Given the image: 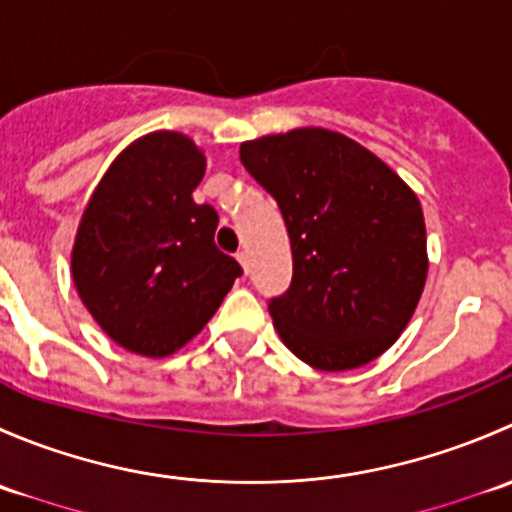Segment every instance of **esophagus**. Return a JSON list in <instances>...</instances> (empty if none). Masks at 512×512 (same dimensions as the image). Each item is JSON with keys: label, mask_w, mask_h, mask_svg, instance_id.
Segmentation results:
<instances>
[{"label": "esophagus", "mask_w": 512, "mask_h": 512, "mask_svg": "<svg viewBox=\"0 0 512 512\" xmlns=\"http://www.w3.org/2000/svg\"><path fill=\"white\" fill-rule=\"evenodd\" d=\"M237 262H240V265H242V270H245V275H250V260H247V252H237Z\"/></svg>", "instance_id": "34e87169"}]
</instances>
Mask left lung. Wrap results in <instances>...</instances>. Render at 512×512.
<instances>
[{"label":"left lung","instance_id":"8db88e82","mask_svg":"<svg viewBox=\"0 0 512 512\" xmlns=\"http://www.w3.org/2000/svg\"><path fill=\"white\" fill-rule=\"evenodd\" d=\"M240 160L287 225L292 282L267 307L289 352L322 371L384 354L426 285V225L414 190L327 128L247 141Z\"/></svg>","mask_w":512,"mask_h":512}]
</instances>
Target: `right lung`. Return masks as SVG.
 <instances>
[{
	"instance_id": "right-lung-1",
	"label": "right lung",
	"mask_w": 512,
	"mask_h": 512,
	"mask_svg": "<svg viewBox=\"0 0 512 512\" xmlns=\"http://www.w3.org/2000/svg\"><path fill=\"white\" fill-rule=\"evenodd\" d=\"M203 175L188 136L158 131L113 160L86 205L71 275L91 317L128 352H178L242 275L215 245V208L193 200Z\"/></svg>"
}]
</instances>
